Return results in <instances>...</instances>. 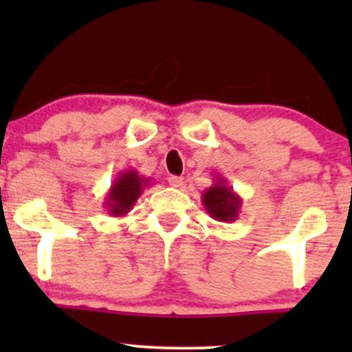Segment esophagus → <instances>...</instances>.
I'll return each instance as SVG.
<instances>
[{
    "label": "esophagus",
    "instance_id": "esophagus-1",
    "mask_svg": "<svg viewBox=\"0 0 352 352\" xmlns=\"http://www.w3.org/2000/svg\"><path fill=\"white\" fill-rule=\"evenodd\" d=\"M168 184H170L173 188H182L184 187V179H182V177L172 175V177H168Z\"/></svg>",
    "mask_w": 352,
    "mask_h": 352
}]
</instances>
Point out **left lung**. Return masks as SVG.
<instances>
[{"mask_svg":"<svg viewBox=\"0 0 352 352\" xmlns=\"http://www.w3.org/2000/svg\"><path fill=\"white\" fill-rule=\"evenodd\" d=\"M201 204L213 220L232 223L240 215L241 197L233 187H228L223 177L217 175L212 187H208L201 195Z\"/></svg>","mask_w":352,"mask_h":352,"instance_id":"8db88e82","label":"left lung"}]
</instances>
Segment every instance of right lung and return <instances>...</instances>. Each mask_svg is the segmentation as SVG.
Wrapping results in <instances>:
<instances>
[{
  "mask_svg": "<svg viewBox=\"0 0 352 352\" xmlns=\"http://www.w3.org/2000/svg\"><path fill=\"white\" fill-rule=\"evenodd\" d=\"M148 185H151V179L139 175L135 168H127V170L117 173L106 199H104L106 200L104 207L109 215L117 218L127 215Z\"/></svg>",
  "mask_w": 352,
  "mask_h": 352,
  "instance_id": "obj_1",
  "label": "right lung"
}]
</instances>
